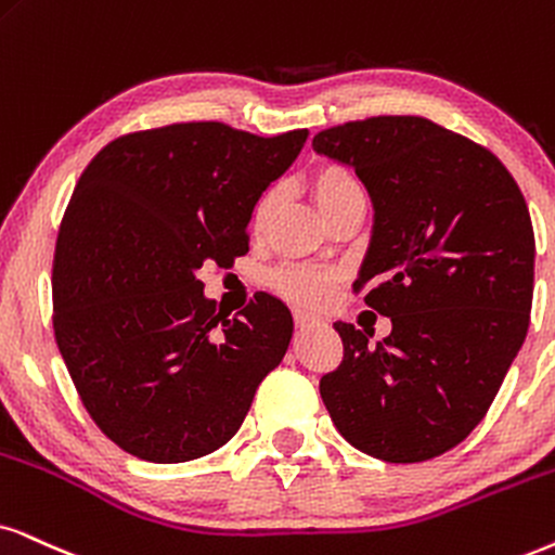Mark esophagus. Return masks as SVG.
<instances>
[{
    "label": "esophagus",
    "mask_w": 555,
    "mask_h": 555,
    "mask_svg": "<svg viewBox=\"0 0 555 555\" xmlns=\"http://www.w3.org/2000/svg\"><path fill=\"white\" fill-rule=\"evenodd\" d=\"M314 322H318V318H314V314H310V312H301V310L294 312V325H297L299 330L310 327V325H314Z\"/></svg>",
    "instance_id": "34e87169"
}]
</instances>
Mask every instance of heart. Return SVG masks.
I'll use <instances>...</instances> for the list:
<instances>
[{
	"mask_svg": "<svg viewBox=\"0 0 555 555\" xmlns=\"http://www.w3.org/2000/svg\"><path fill=\"white\" fill-rule=\"evenodd\" d=\"M312 194L325 217L338 212L348 202L363 196L359 179L353 177V171L348 166L338 164V160H325V164L314 168ZM273 207H276V189H266L254 207V220H250L254 222V230L266 228V222L273 215ZM269 284L273 292H279L289 301H297V305H318L333 289L335 273L314 269V266L286 263L269 273Z\"/></svg>",
	"mask_w": 555,
	"mask_h": 555,
	"instance_id": "b5f03b06",
	"label": "heart"
}]
</instances>
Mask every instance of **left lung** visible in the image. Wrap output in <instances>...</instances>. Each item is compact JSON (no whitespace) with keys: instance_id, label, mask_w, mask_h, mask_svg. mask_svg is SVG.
Here are the masks:
<instances>
[{"instance_id":"obj_1","label":"left lung","mask_w":555,"mask_h":555,"mask_svg":"<svg viewBox=\"0 0 555 555\" xmlns=\"http://www.w3.org/2000/svg\"><path fill=\"white\" fill-rule=\"evenodd\" d=\"M350 164L376 220L353 292L391 318L376 346L335 322L343 361L320 397L350 446L417 464L481 423L530 325L535 235L525 196L483 145L425 117L378 115L320 130Z\"/></svg>"}]
</instances>
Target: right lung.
Masks as SVG:
<instances>
[{"mask_svg":"<svg viewBox=\"0 0 555 555\" xmlns=\"http://www.w3.org/2000/svg\"><path fill=\"white\" fill-rule=\"evenodd\" d=\"M305 140L173 122L115 138L83 168L55 237L53 333L81 404L130 455L217 451L282 363V301L261 294L228 320L196 271L248 254L258 196Z\"/></svg>","mask_w":555,"mask_h":555,"instance_id":"add662e5","label":"right lung"}]
</instances>
